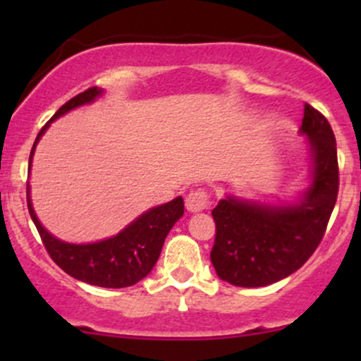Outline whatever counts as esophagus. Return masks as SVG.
<instances>
[{
    "instance_id": "1",
    "label": "esophagus",
    "mask_w": 361,
    "mask_h": 361,
    "mask_svg": "<svg viewBox=\"0 0 361 361\" xmlns=\"http://www.w3.org/2000/svg\"><path fill=\"white\" fill-rule=\"evenodd\" d=\"M185 205L188 212H202V210H205L210 205L209 193L204 192V190H195V192L186 197Z\"/></svg>"
}]
</instances>
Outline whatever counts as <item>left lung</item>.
<instances>
[{
	"mask_svg": "<svg viewBox=\"0 0 361 361\" xmlns=\"http://www.w3.org/2000/svg\"><path fill=\"white\" fill-rule=\"evenodd\" d=\"M300 135L310 151L309 185L295 200L264 204L226 195L212 210L210 252L219 279L235 287H267L307 261L324 235L338 198L336 139L322 114L305 103Z\"/></svg>",
	"mask_w": 361,
	"mask_h": 361,
	"instance_id": "left-lung-1",
	"label": "left lung"
}]
</instances>
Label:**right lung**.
<instances>
[{
    "instance_id": "1",
    "label": "right lung",
    "mask_w": 361,
    "mask_h": 361,
    "mask_svg": "<svg viewBox=\"0 0 361 361\" xmlns=\"http://www.w3.org/2000/svg\"><path fill=\"white\" fill-rule=\"evenodd\" d=\"M102 94L103 90L94 86V88L76 94L54 114V117L40 128L39 135H37L30 159H28V171L32 169V159H34L37 144L54 120L78 106L90 105ZM27 204L32 221H34L45 250L51 255L54 263L73 279L105 288L130 287L142 280L144 276H147L159 258L168 233L185 212L183 198L176 197L168 204L152 207L140 214L137 219H134L118 234L111 235V238L88 244H73L61 241L40 224L34 205H32L30 185L28 183Z\"/></svg>"
}]
</instances>
